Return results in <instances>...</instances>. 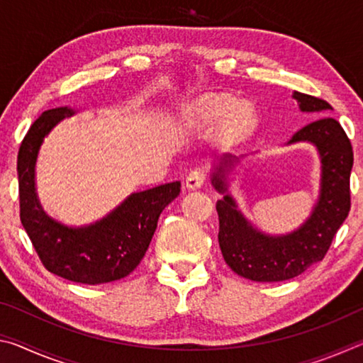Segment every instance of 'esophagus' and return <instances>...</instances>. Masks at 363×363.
Segmentation results:
<instances>
[{
	"mask_svg": "<svg viewBox=\"0 0 363 363\" xmlns=\"http://www.w3.org/2000/svg\"><path fill=\"white\" fill-rule=\"evenodd\" d=\"M203 181H205V171L200 169V168H195L190 171L186 177V187L189 190H195V189H200L203 186Z\"/></svg>",
	"mask_w": 363,
	"mask_h": 363,
	"instance_id": "34e87169",
	"label": "esophagus"
}]
</instances>
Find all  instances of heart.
Instances as JSON below:
<instances>
[{
	"label": "heart",
	"mask_w": 363,
	"mask_h": 363,
	"mask_svg": "<svg viewBox=\"0 0 363 363\" xmlns=\"http://www.w3.org/2000/svg\"><path fill=\"white\" fill-rule=\"evenodd\" d=\"M182 118L195 128L216 125V143L223 149H235L253 138L259 116L255 106L247 101H235L229 94L210 93L196 97L182 108Z\"/></svg>",
	"instance_id": "1"
}]
</instances>
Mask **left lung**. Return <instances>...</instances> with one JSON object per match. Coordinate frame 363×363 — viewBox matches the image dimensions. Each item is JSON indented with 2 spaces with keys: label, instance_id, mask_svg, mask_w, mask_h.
Segmentation results:
<instances>
[{
  "label": "left lung",
  "instance_id": "left-lung-1",
  "mask_svg": "<svg viewBox=\"0 0 363 363\" xmlns=\"http://www.w3.org/2000/svg\"><path fill=\"white\" fill-rule=\"evenodd\" d=\"M301 112L314 121L301 128L288 145L307 143L315 147L320 160L318 199L307 219L288 233H266L251 223L229 192L230 174L245 157L225 155L213 164L211 184L223 199L218 200L219 247L233 272L253 281H281L303 274L323 259L344 219L351 210L349 177L354 164L351 140L340 123L331 118L333 108L318 97L293 91Z\"/></svg>",
  "mask_w": 363,
  "mask_h": 363
}]
</instances>
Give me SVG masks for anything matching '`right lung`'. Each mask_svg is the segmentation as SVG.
<instances>
[{"mask_svg": "<svg viewBox=\"0 0 363 363\" xmlns=\"http://www.w3.org/2000/svg\"><path fill=\"white\" fill-rule=\"evenodd\" d=\"M78 108L43 112L30 126L17 155L21 220L49 272L77 284L99 285L130 275L143 261L162 211L181 192V182L133 192L106 216L67 225L49 216L36 192V160L45 138Z\"/></svg>", "mask_w": 363, "mask_h": 363, "instance_id": "add662e5", "label": "right lung"}]
</instances>
